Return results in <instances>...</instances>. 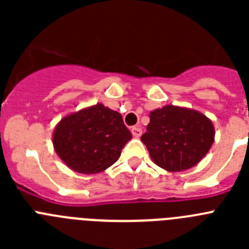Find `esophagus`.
<instances>
[{
    "instance_id": "34e87169",
    "label": "esophagus",
    "mask_w": 249,
    "mask_h": 249,
    "mask_svg": "<svg viewBox=\"0 0 249 249\" xmlns=\"http://www.w3.org/2000/svg\"><path fill=\"white\" fill-rule=\"evenodd\" d=\"M131 132H132V136L136 138H138L141 135H142V129H141L140 127H132Z\"/></svg>"
}]
</instances>
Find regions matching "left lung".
I'll return each instance as SVG.
<instances>
[{
    "label": "left lung",
    "mask_w": 249,
    "mask_h": 249,
    "mask_svg": "<svg viewBox=\"0 0 249 249\" xmlns=\"http://www.w3.org/2000/svg\"><path fill=\"white\" fill-rule=\"evenodd\" d=\"M214 127L202 112L166 105L149 113L147 132L141 141L152 160L168 172L195 167L214 142Z\"/></svg>",
    "instance_id": "8db88e82"
}]
</instances>
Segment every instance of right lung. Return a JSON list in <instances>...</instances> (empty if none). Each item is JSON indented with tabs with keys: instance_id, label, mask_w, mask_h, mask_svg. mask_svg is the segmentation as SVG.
Masks as SVG:
<instances>
[{
	"instance_id": "1",
	"label": "right lung",
	"mask_w": 249,
	"mask_h": 249,
	"mask_svg": "<svg viewBox=\"0 0 249 249\" xmlns=\"http://www.w3.org/2000/svg\"><path fill=\"white\" fill-rule=\"evenodd\" d=\"M131 138L121 113L97 103L66 114L54 127L52 143L68 168L96 175L120 158Z\"/></svg>"
}]
</instances>
